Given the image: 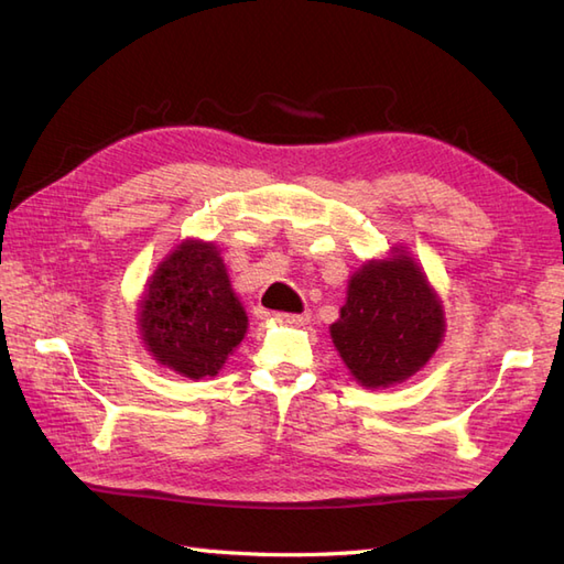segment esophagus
<instances>
[{"instance_id": "1", "label": "esophagus", "mask_w": 564, "mask_h": 564, "mask_svg": "<svg viewBox=\"0 0 564 564\" xmlns=\"http://www.w3.org/2000/svg\"><path fill=\"white\" fill-rule=\"evenodd\" d=\"M278 318L282 323H290V325H308L311 323V313H280Z\"/></svg>"}]
</instances>
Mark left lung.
I'll return each mask as SVG.
<instances>
[{"instance_id": "left-lung-1", "label": "left lung", "mask_w": 564, "mask_h": 564, "mask_svg": "<svg viewBox=\"0 0 564 564\" xmlns=\"http://www.w3.org/2000/svg\"><path fill=\"white\" fill-rule=\"evenodd\" d=\"M443 333L441 301L404 253L356 272L339 321L329 327L341 361L366 388H390L414 376Z\"/></svg>"}]
</instances>
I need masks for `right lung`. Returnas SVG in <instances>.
<instances>
[{"instance_id":"right-lung-1","label":"right lung","mask_w":564,"mask_h":564,"mask_svg":"<svg viewBox=\"0 0 564 564\" xmlns=\"http://www.w3.org/2000/svg\"><path fill=\"white\" fill-rule=\"evenodd\" d=\"M139 323L148 351L162 366L200 380L217 376L249 318L215 246L184 241L150 278Z\"/></svg>"}]
</instances>
